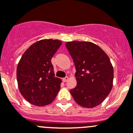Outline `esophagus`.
Masks as SVG:
<instances>
[{
  "label": "esophagus",
  "instance_id": "34e87169",
  "mask_svg": "<svg viewBox=\"0 0 133 133\" xmlns=\"http://www.w3.org/2000/svg\"><path fill=\"white\" fill-rule=\"evenodd\" d=\"M68 79H69L68 77H65L64 78H63L62 80H63V81H64V82H66V81H68Z\"/></svg>",
  "mask_w": 133,
  "mask_h": 133
}]
</instances>
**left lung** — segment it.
Here are the masks:
<instances>
[{
	"label": "left lung",
	"instance_id": "obj_1",
	"mask_svg": "<svg viewBox=\"0 0 133 133\" xmlns=\"http://www.w3.org/2000/svg\"><path fill=\"white\" fill-rule=\"evenodd\" d=\"M65 46L76 69L77 86L70 93L80 106L96 107L112 88L114 69L110 58L98 46L90 42H68Z\"/></svg>",
	"mask_w": 133,
	"mask_h": 133
}]
</instances>
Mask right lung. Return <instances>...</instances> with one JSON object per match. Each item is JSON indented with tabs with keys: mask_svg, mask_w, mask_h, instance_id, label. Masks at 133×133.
<instances>
[{
	"mask_svg": "<svg viewBox=\"0 0 133 133\" xmlns=\"http://www.w3.org/2000/svg\"><path fill=\"white\" fill-rule=\"evenodd\" d=\"M62 44L58 40L44 39L32 44L23 53L17 67V81L22 96L37 106L50 104L60 89L51 59Z\"/></svg>",
	"mask_w": 133,
	"mask_h": 133,
	"instance_id": "right-lung-1",
	"label": "right lung"
}]
</instances>
